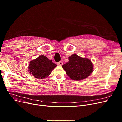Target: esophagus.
<instances>
[{"label":"esophagus","instance_id":"esophagus-1","mask_svg":"<svg viewBox=\"0 0 122 122\" xmlns=\"http://www.w3.org/2000/svg\"><path fill=\"white\" fill-rule=\"evenodd\" d=\"M57 65H60V66H62V65H63V62H62V61H59V62H57Z\"/></svg>","mask_w":122,"mask_h":122}]
</instances>
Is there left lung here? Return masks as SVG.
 Wrapping results in <instances>:
<instances>
[{
    "instance_id": "1",
    "label": "left lung",
    "mask_w": 122,
    "mask_h": 122,
    "mask_svg": "<svg viewBox=\"0 0 122 122\" xmlns=\"http://www.w3.org/2000/svg\"><path fill=\"white\" fill-rule=\"evenodd\" d=\"M70 78L80 80L86 78L93 72V66L87 58H82L76 54L69 57V61L62 66Z\"/></svg>"
}]
</instances>
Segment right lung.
<instances>
[{"instance_id":"add662e5","label":"right lung","mask_w":122,"mask_h":122,"mask_svg":"<svg viewBox=\"0 0 122 122\" xmlns=\"http://www.w3.org/2000/svg\"><path fill=\"white\" fill-rule=\"evenodd\" d=\"M57 65L53 63L52 60L41 55L30 62L28 71L35 78L44 79L50 74L52 70Z\"/></svg>"}]
</instances>
